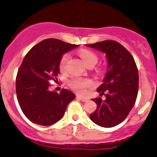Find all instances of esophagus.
<instances>
[{"instance_id": "esophagus-1", "label": "esophagus", "mask_w": 157, "mask_h": 157, "mask_svg": "<svg viewBox=\"0 0 157 157\" xmlns=\"http://www.w3.org/2000/svg\"><path fill=\"white\" fill-rule=\"evenodd\" d=\"M77 99H80V100H81L82 102H87V101L89 100V99H87V98L83 97V96H77Z\"/></svg>"}]
</instances>
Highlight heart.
I'll list each match as a JSON object with an SVG mask.
<instances>
[{
  "instance_id": "heart-1",
  "label": "heart",
  "mask_w": 157,
  "mask_h": 157,
  "mask_svg": "<svg viewBox=\"0 0 157 157\" xmlns=\"http://www.w3.org/2000/svg\"><path fill=\"white\" fill-rule=\"evenodd\" d=\"M79 55L83 62L86 64V66L90 64H95L98 61V56L96 53L91 52V51L87 50V49H82L79 52ZM71 55L68 53H66L61 57V60L59 61V68L61 71H65L67 67V64L68 63ZM68 84L70 87L77 92L79 94H83L86 93V89L91 86V81L89 79L86 78H74L69 80Z\"/></svg>"
}]
</instances>
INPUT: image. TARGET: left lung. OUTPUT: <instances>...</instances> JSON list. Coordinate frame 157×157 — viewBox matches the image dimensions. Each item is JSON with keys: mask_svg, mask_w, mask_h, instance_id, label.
I'll use <instances>...</instances> for the list:
<instances>
[{"mask_svg": "<svg viewBox=\"0 0 157 157\" xmlns=\"http://www.w3.org/2000/svg\"><path fill=\"white\" fill-rule=\"evenodd\" d=\"M104 52L108 59V71L103 83L97 88L101 97L93 99L97 109L90 115L95 124L112 128L122 122L136 102L139 76L134 58L118 42L105 40L86 45Z\"/></svg>", "mask_w": 157, "mask_h": 157, "instance_id": "obj_1", "label": "left lung"}]
</instances>
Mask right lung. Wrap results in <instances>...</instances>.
<instances>
[{"mask_svg": "<svg viewBox=\"0 0 157 157\" xmlns=\"http://www.w3.org/2000/svg\"><path fill=\"white\" fill-rule=\"evenodd\" d=\"M77 45L48 39L33 46L25 55L16 78V93L23 114L32 122L48 126L59 121L75 98L68 90L49 91V80L58 81L59 61Z\"/></svg>", "mask_w": 157, "mask_h": 157, "instance_id": "add662e5", "label": "right lung"}]
</instances>
